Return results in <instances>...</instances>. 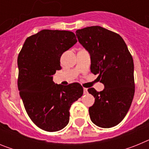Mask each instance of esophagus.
Segmentation results:
<instances>
[{
  "label": "esophagus",
  "mask_w": 149,
  "mask_h": 149,
  "mask_svg": "<svg viewBox=\"0 0 149 149\" xmlns=\"http://www.w3.org/2000/svg\"><path fill=\"white\" fill-rule=\"evenodd\" d=\"M84 93L85 95L87 94V93H88V90H87V89H86V88H84Z\"/></svg>",
  "instance_id": "esophagus-1"
}]
</instances>
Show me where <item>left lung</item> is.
Returning a JSON list of instances; mask_svg holds the SVG:
<instances>
[{"instance_id": "8db88e82", "label": "left lung", "mask_w": 149, "mask_h": 149, "mask_svg": "<svg viewBox=\"0 0 149 149\" xmlns=\"http://www.w3.org/2000/svg\"><path fill=\"white\" fill-rule=\"evenodd\" d=\"M76 36L90 54L91 72L104 85L101 92L88 89L95 98L89 108L91 121L104 128L114 127L125 118L134 98L132 56L119 34L100 26L77 30Z\"/></svg>"}]
</instances>
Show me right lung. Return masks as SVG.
Segmentation results:
<instances>
[{"label": "right lung", "instance_id": "right-lung-1", "mask_svg": "<svg viewBox=\"0 0 149 149\" xmlns=\"http://www.w3.org/2000/svg\"><path fill=\"white\" fill-rule=\"evenodd\" d=\"M66 30H42L27 38L18 56V88L27 115L36 125L58 131L69 122V109L81 98L79 83L55 84L54 74L60 70V57L77 42Z\"/></svg>", "mask_w": 149, "mask_h": 149}]
</instances>
